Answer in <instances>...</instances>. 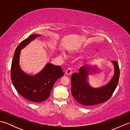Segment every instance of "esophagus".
Returning <instances> with one entry per match:
<instances>
[{
	"label": "esophagus",
	"mask_w": 130,
	"mask_h": 130,
	"mask_svg": "<svg viewBox=\"0 0 130 130\" xmlns=\"http://www.w3.org/2000/svg\"><path fill=\"white\" fill-rule=\"evenodd\" d=\"M71 73H72V70H71V68H68L67 70H66L65 71V75H69L70 74H71Z\"/></svg>",
	"instance_id": "esophagus-1"
}]
</instances>
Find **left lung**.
I'll use <instances>...</instances> for the list:
<instances>
[{
	"label": "left lung",
	"instance_id": "8db88e82",
	"mask_svg": "<svg viewBox=\"0 0 130 130\" xmlns=\"http://www.w3.org/2000/svg\"><path fill=\"white\" fill-rule=\"evenodd\" d=\"M114 65V75L108 83L99 88L91 87L88 76L95 71L96 67L84 65L78 73L71 76V93L75 100L81 104L90 106L100 104L108 100L116 88L120 78V69L116 61H111Z\"/></svg>",
	"mask_w": 130,
	"mask_h": 130
}]
</instances>
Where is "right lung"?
Masks as SVG:
<instances>
[{
    "label": "right lung",
    "instance_id": "right-lung-1",
    "mask_svg": "<svg viewBox=\"0 0 130 130\" xmlns=\"http://www.w3.org/2000/svg\"><path fill=\"white\" fill-rule=\"evenodd\" d=\"M41 36L32 35L19 44L15 49L11 66L10 77L14 87L19 94L32 102H41L47 99L55 83L63 75L60 66L50 63L35 75H29L21 69L19 65L21 50Z\"/></svg>",
    "mask_w": 130,
    "mask_h": 130
}]
</instances>
